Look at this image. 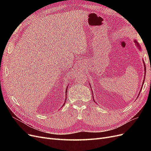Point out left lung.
I'll list each match as a JSON object with an SVG mask.
<instances>
[{"mask_svg":"<svg viewBox=\"0 0 151 151\" xmlns=\"http://www.w3.org/2000/svg\"><path fill=\"white\" fill-rule=\"evenodd\" d=\"M134 43H135V44H136V45L137 46V47H138L139 49H140V46H139V44L138 43V42H137V40H134ZM144 64H145V78H144V81H143V83H142V85H143V84H144V81H145V76H146V65H145V62H144ZM141 89H142V87H141ZM141 91H140V92H141ZM140 92H139V93H140Z\"/></svg>","mask_w":151,"mask_h":151,"instance_id":"left-lung-1","label":"left lung"}]
</instances>
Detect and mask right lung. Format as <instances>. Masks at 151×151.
<instances>
[{"mask_svg":"<svg viewBox=\"0 0 151 151\" xmlns=\"http://www.w3.org/2000/svg\"><path fill=\"white\" fill-rule=\"evenodd\" d=\"M67 88H68V87L67 88V89H66V93H67ZM65 101H66V100H65ZM65 105V104H64Z\"/></svg>","mask_w":151,"mask_h":151,"instance_id":"add662e5","label":"right lung"}]
</instances>
